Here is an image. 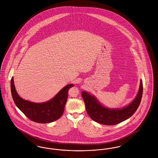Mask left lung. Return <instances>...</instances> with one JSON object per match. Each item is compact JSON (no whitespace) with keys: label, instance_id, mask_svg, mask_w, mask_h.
<instances>
[{"label":"left lung","instance_id":"1","mask_svg":"<svg viewBox=\"0 0 158 158\" xmlns=\"http://www.w3.org/2000/svg\"><path fill=\"white\" fill-rule=\"evenodd\" d=\"M143 83L140 81L138 95L128 106L121 109H110L103 106L94 96L82 91L83 99L85 103L87 113L95 122L106 125H114L131 117L139 107L142 97Z\"/></svg>","mask_w":158,"mask_h":158}]
</instances>
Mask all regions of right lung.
<instances>
[{"label":"right lung","mask_w":158,"mask_h":158,"mask_svg":"<svg viewBox=\"0 0 158 158\" xmlns=\"http://www.w3.org/2000/svg\"><path fill=\"white\" fill-rule=\"evenodd\" d=\"M73 86V84L66 85L51 101L38 103L22 99L16 92L13 77L10 82L13 99L17 107L29 119L40 123L52 122L62 116L68 99V90Z\"/></svg>","instance_id":"obj_1"}]
</instances>
